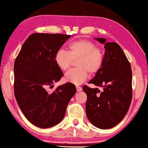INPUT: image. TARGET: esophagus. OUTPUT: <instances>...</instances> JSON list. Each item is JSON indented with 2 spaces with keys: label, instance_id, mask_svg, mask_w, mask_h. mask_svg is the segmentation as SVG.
Masks as SVG:
<instances>
[{
  "label": "esophagus",
  "instance_id": "34e87169",
  "mask_svg": "<svg viewBox=\"0 0 148 148\" xmlns=\"http://www.w3.org/2000/svg\"><path fill=\"white\" fill-rule=\"evenodd\" d=\"M76 89H77V91L78 92L82 91V87L80 86H76Z\"/></svg>",
  "mask_w": 148,
  "mask_h": 148
}]
</instances>
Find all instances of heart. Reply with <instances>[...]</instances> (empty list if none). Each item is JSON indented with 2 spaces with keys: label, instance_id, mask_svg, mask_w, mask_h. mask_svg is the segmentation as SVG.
Returning <instances> with one entry per match:
<instances>
[{
  "label": "heart",
  "instance_id": "1",
  "mask_svg": "<svg viewBox=\"0 0 148 148\" xmlns=\"http://www.w3.org/2000/svg\"><path fill=\"white\" fill-rule=\"evenodd\" d=\"M55 62L60 69H68L72 60H77V69H71L65 75L67 82L79 85L84 82L88 77V73L94 75L101 69L103 63V55L95 45L87 40L73 41L67 47V51L59 50L55 55Z\"/></svg>",
  "mask_w": 148,
  "mask_h": 148
}]
</instances>
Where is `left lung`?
Instances as JSON below:
<instances>
[{"label": "left lung", "mask_w": 148, "mask_h": 148, "mask_svg": "<svg viewBox=\"0 0 148 148\" xmlns=\"http://www.w3.org/2000/svg\"><path fill=\"white\" fill-rule=\"evenodd\" d=\"M105 45L103 63L89 83L103 87H83L87 96L85 111L89 121L102 130L117 125L125 116L132 99V72L130 62L116 42H106L103 38H95Z\"/></svg>", "instance_id": "1"}]
</instances>
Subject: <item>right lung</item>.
Returning <instances> with one entry per match:
<instances>
[{
  "label": "right lung",
  "instance_id": "obj_1",
  "mask_svg": "<svg viewBox=\"0 0 148 148\" xmlns=\"http://www.w3.org/2000/svg\"><path fill=\"white\" fill-rule=\"evenodd\" d=\"M71 36L33 33L23 45L14 65V91L25 117L33 125L49 128L64 118L67 106L76 93L75 85L67 83L52 91L49 86L63 76L55 55Z\"/></svg>",
  "mask_w": 148,
  "mask_h": 148
}]
</instances>
